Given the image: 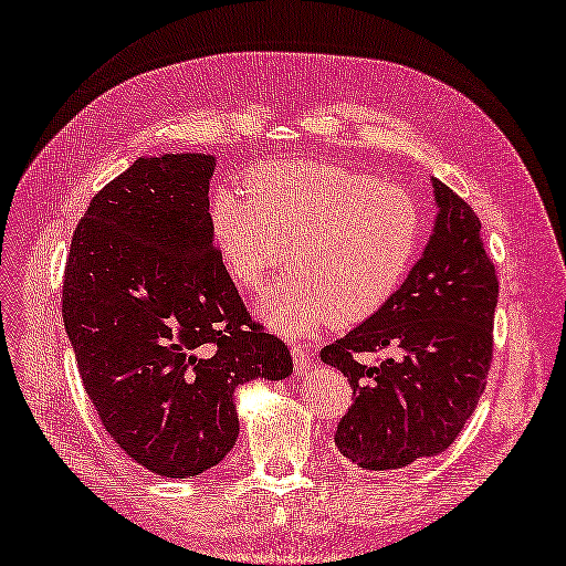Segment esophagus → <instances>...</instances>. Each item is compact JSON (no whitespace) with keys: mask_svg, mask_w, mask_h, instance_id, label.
<instances>
[{"mask_svg":"<svg viewBox=\"0 0 566 566\" xmlns=\"http://www.w3.org/2000/svg\"><path fill=\"white\" fill-rule=\"evenodd\" d=\"M310 367H312V355L305 350V348H293V369H295V375H300V377H305L307 371H310Z\"/></svg>","mask_w":566,"mask_h":566,"instance_id":"esophagus-1","label":"esophagus"}]
</instances>
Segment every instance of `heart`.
I'll return each instance as SVG.
<instances>
[{"mask_svg":"<svg viewBox=\"0 0 566 566\" xmlns=\"http://www.w3.org/2000/svg\"><path fill=\"white\" fill-rule=\"evenodd\" d=\"M247 187L252 198L213 189L209 223L220 261L244 291H259L287 254L295 271L256 302L271 328L312 336L389 305L422 238V211L406 189L312 158L256 165Z\"/></svg>","mask_w":566,"mask_h":566,"instance_id":"heart-1","label":"heart"}]
</instances>
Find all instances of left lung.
<instances>
[{"instance_id":"obj_1","label":"left lung","mask_w":566,"mask_h":566,"mask_svg":"<svg viewBox=\"0 0 566 566\" xmlns=\"http://www.w3.org/2000/svg\"><path fill=\"white\" fill-rule=\"evenodd\" d=\"M430 242L389 305L322 348L340 369L353 406L334 434L363 471H391L437 457L463 430L485 391L500 283L480 238V218L432 177ZM387 352L377 364L359 357Z\"/></svg>"}]
</instances>
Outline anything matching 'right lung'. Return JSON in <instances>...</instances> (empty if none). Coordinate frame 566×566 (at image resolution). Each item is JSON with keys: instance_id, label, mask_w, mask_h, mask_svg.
I'll list each match as a JSON object with an SVG mask.
<instances>
[{"instance_id": "obj_1", "label": "right lung", "mask_w": 566, "mask_h": 566, "mask_svg": "<svg viewBox=\"0 0 566 566\" xmlns=\"http://www.w3.org/2000/svg\"><path fill=\"white\" fill-rule=\"evenodd\" d=\"M209 154L134 160L91 199L64 269L78 375L117 447L189 478L235 447V389L285 379L293 357L252 322L213 247Z\"/></svg>"}]
</instances>
